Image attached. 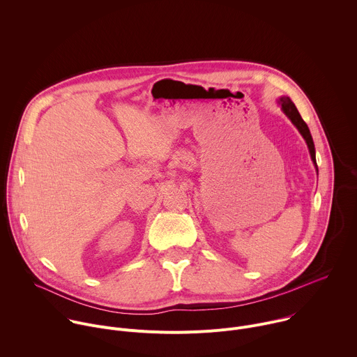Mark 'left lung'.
Returning a JSON list of instances; mask_svg holds the SVG:
<instances>
[{
  "mask_svg": "<svg viewBox=\"0 0 357 357\" xmlns=\"http://www.w3.org/2000/svg\"><path fill=\"white\" fill-rule=\"evenodd\" d=\"M279 105L283 110V113L289 117V120L294 124V127L298 130V132L301 134V137L304 138L307 146H308V151H310V156H311V160L315 166V170L318 173V166H317V160H315V148H314V142H312V138H311V134H310V130L307 127V124L304 123V120L301 119L300 113L297 112L294 103L287 98V96H283V98H279Z\"/></svg>",
  "mask_w": 357,
  "mask_h": 357,
  "instance_id": "1",
  "label": "left lung"
}]
</instances>
